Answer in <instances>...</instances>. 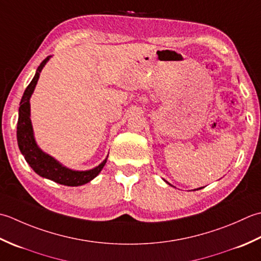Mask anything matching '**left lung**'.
<instances>
[{"label": "left lung", "mask_w": 261, "mask_h": 261, "mask_svg": "<svg viewBox=\"0 0 261 261\" xmlns=\"http://www.w3.org/2000/svg\"><path fill=\"white\" fill-rule=\"evenodd\" d=\"M164 181H166V180H164ZM166 182H167V184H168V185H170V186H172V185H171V184H169V182H168V181H166ZM172 187H173V186H172ZM198 189H200V188H198ZM198 189H197V190H198ZM195 190H196V189H195Z\"/></svg>", "instance_id": "8db88e82"}]
</instances>
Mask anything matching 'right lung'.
<instances>
[{
  "label": "right lung",
  "mask_w": 261,
  "mask_h": 261,
  "mask_svg": "<svg viewBox=\"0 0 261 261\" xmlns=\"http://www.w3.org/2000/svg\"><path fill=\"white\" fill-rule=\"evenodd\" d=\"M50 57L51 56H48L40 63V65L37 68L34 79L31 80L29 86L24 90L22 98H21L17 125L18 145L20 152L22 153V155L25 159L27 163L40 177L53 180V181L64 186L77 187V186H82L90 182L92 179L97 177L105 167L106 162H107L108 156L98 167L86 170V171H79V170H72L63 166L56 159L42 151L38 144H37L34 135L33 124H31L30 119V98L35 91L40 72L46 65V63L50 60Z\"/></svg>",
  "instance_id": "1"
}]
</instances>
